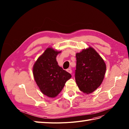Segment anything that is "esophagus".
Here are the masks:
<instances>
[{"instance_id": "obj_1", "label": "esophagus", "mask_w": 129, "mask_h": 129, "mask_svg": "<svg viewBox=\"0 0 129 129\" xmlns=\"http://www.w3.org/2000/svg\"><path fill=\"white\" fill-rule=\"evenodd\" d=\"M67 71L69 73H70V74L72 73V70H71V69H68L67 70Z\"/></svg>"}]
</instances>
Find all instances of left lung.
I'll list each match as a JSON object with an SVG mask.
<instances>
[{
  "mask_svg": "<svg viewBox=\"0 0 129 129\" xmlns=\"http://www.w3.org/2000/svg\"><path fill=\"white\" fill-rule=\"evenodd\" d=\"M76 82L81 91L89 94L102 83L106 71L103 59L93 48L76 54Z\"/></svg>",
  "mask_w": 129,
  "mask_h": 129,
  "instance_id": "8db88e82",
  "label": "left lung"
}]
</instances>
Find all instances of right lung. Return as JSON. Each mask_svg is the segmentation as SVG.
<instances>
[{
	"instance_id": "1",
	"label": "right lung",
	"mask_w": 129,
	"mask_h": 129,
	"mask_svg": "<svg viewBox=\"0 0 129 129\" xmlns=\"http://www.w3.org/2000/svg\"><path fill=\"white\" fill-rule=\"evenodd\" d=\"M61 51L48 48L38 58L33 67L36 82L42 93L54 98L63 88L71 74L58 65L56 56Z\"/></svg>"
}]
</instances>
